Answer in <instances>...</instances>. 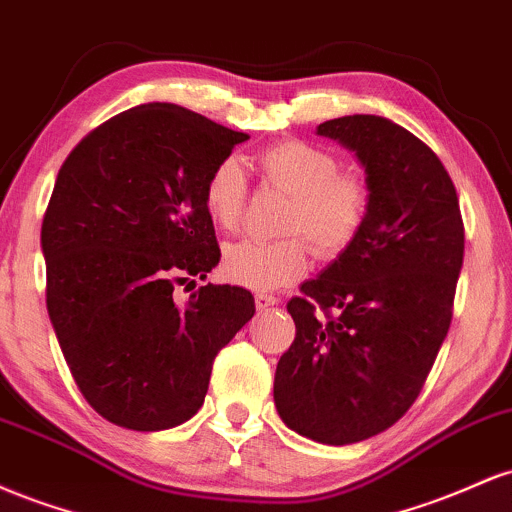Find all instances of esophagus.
Returning <instances> with one entry per match:
<instances>
[{"instance_id":"1","label":"esophagus","mask_w":512,"mask_h":512,"mask_svg":"<svg viewBox=\"0 0 512 512\" xmlns=\"http://www.w3.org/2000/svg\"><path fill=\"white\" fill-rule=\"evenodd\" d=\"M276 303H279V298L272 296V293H257V296H255V305L260 310L272 308V305H276Z\"/></svg>"}]
</instances>
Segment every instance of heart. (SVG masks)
I'll return each mask as SVG.
<instances>
[{
  "mask_svg": "<svg viewBox=\"0 0 512 512\" xmlns=\"http://www.w3.org/2000/svg\"><path fill=\"white\" fill-rule=\"evenodd\" d=\"M264 178L291 192L279 240H238L223 252V274L252 291H274L308 272L310 243L332 257L354 240L368 207V192L356 173L339 170V158L322 146L298 142L272 144L260 154ZM248 197V178L236 156L211 168L204 185V209L223 231L238 226Z\"/></svg>",
  "mask_w": 512,
  "mask_h": 512,
  "instance_id": "b5f03b06",
  "label": "heart"
}]
</instances>
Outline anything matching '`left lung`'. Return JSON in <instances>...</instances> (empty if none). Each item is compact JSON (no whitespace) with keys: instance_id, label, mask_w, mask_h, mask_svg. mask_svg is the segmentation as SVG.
Masks as SVG:
<instances>
[{"instance_id":"left-lung-1","label":"left lung","mask_w":512,"mask_h":512,"mask_svg":"<svg viewBox=\"0 0 512 512\" xmlns=\"http://www.w3.org/2000/svg\"><path fill=\"white\" fill-rule=\"evenodd\" d=\"M317 134L354 151L368 207L354 240L286 305L296 339L276 363L274 404L291 431L349 445L383 433L419 397L448 337L464 228L448 170L404 127L346 115Z\"/></svg>"}]
</instances>
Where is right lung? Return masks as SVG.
<instances>
[{"label": "right lung", "instance_id": "obj_1", "mask_svg": "<svg viewBox=\"0 0 512 512\" xmlns=\"http://www.w3.org/2000/svg\"><path fill=\"white\" fill-rule=\"evenodd\" d=\"M245 139L144 103L93 129L57 173L40 231L48 315L81 395L110 424L166 431L192 419L216 354L255 315L240 286L173 298L221 260L204 185Z\"/></svg>", "mask_w": 512, "mask_h": 512}]
</instances>
